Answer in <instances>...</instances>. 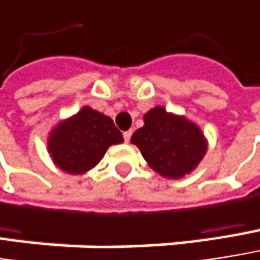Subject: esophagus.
I'll use <instances>...</instances> for the list:
<instances>
[{
	"mask_svg": "<svg viewBox=\"0 0 260 260\" xmlns=\"http://www.w3.org/2000/svg\"><path fill=\"white\" fill-rule=\"evenodd\" d=\"M131 135H132V131H125V132H123V138H125L126 143H129Z\"/></svg>",
	"mask_w": 260,
	"mask_h": 260,
	"instance_id": "obj_1",
	"label": "esophagus"
}]
</instances>
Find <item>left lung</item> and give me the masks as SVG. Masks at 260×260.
<instances>
[{"instance_id": "1", "label": "left lung", "mask_w": 260, "mask_h": 260, "mask_svg": "<svg viewBox=\"0 0 260 260\" xmlns=\"http://www.w3.org/2000/svg\"><path fill=\"white\" fill-rule=\"evenodd\" d=\"M131 141L150 168L168 178L189 174L207 152L200 128L162 107H154L144 116V126L134 132Z\"/></svg>"}]
</instances>
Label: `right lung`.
I'll use <instances>...</instances> for the list:
<instances>
[{
    "mask_svg": "<svg viewBox=\"0 0 260 260\" xmlns=\"http://www.w3.org/2000/svg\"><path fill=\"white\" fill-rule=\"evenodd\" d=\"M123 141L113 120L89 107L60 122L49 137L53 162L70 174H83L93 168L111 144Z\"/></svg>",
    "mask_w": 260,
    "mask_h": 260,
    "instance_id": "1",
    "label": "right lung"
}]
</instances>
